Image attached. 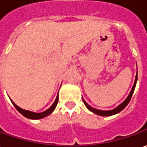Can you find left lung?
I'll return each mask as SVG.
<instances>
[{
    "label": "left lung",
    "mask_w": 147,
    "mask_h": 147,
    "mask_svg": "<svg viewBox=\"0 0 147 147\" xmlns=\"http://www.w3.org/2000/svg\"><path fill=\"white\" fill-rule=\"evenodd\" d=\"M137 80H138V72L136 74V76H135V80H134V85H133V87L131 88V91H130V94L128 95V96L127 97V98L124 100L123 102H122L121 104L116 107L115 108H114L113 110H109V111H102V110H98V109H95L94 107H92L91 106L89 105L88 103L86 102V101L84 100V98H83V101H84V104L86 106V107L88 108L89 111H91V112H93L94 114H96V115H100V116H111V115H115V114H118V113H119L121 111H123V110L127 107V105L130 102V100H131V97H132V95H133V93H134V88H135V86H136V83H137Z\"/></svg>",
    "instance_id": "8db88e82"
}]
</instances>
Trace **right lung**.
I'll list each match as a JSON object with an SVG mask.
<instances>
[{"label": "right lung", "mask_w": 147, "mask_h": 147, "mask_svg": "<svg viewBox=\"0 0 147 147\" xmlns=\"http://www.w3.org/2000/svg\"><path fill=\"white\" fill-rule=\"evenodd\" d=\"M58 99H59V98H58V95H57L55 102H53V104L49 107V109H47L46 111H43V112L40 113L32 112V111H30L24 110L22 109V108L19 107L16 104H15L12 100H11V101L13 102V106L16 107V109L22 115H24V117H26L28 119H43V118H45V117L48 116V115H49L51 113L53 112V111L56 109V105H57V103H58Z\"/></svg>", "instance_id": "right-lung-1"}]
</instances>
